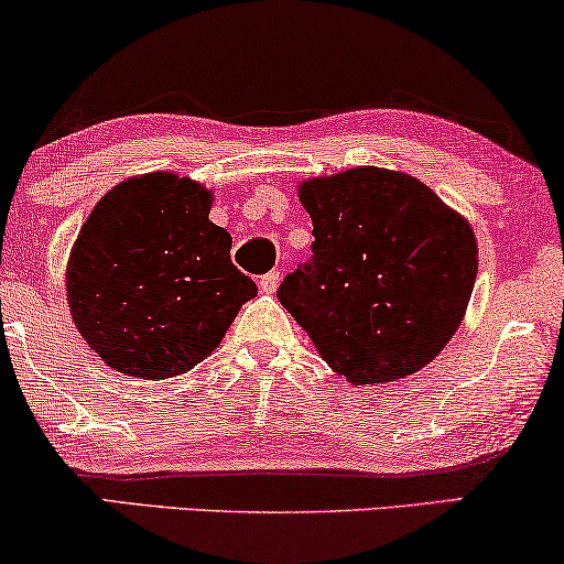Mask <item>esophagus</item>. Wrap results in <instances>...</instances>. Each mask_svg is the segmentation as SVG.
Here are the masks:
<instances>
[{
    "instance_id": "obj_1",
    "label": "esophagus",
    "mask_w": 564,
    "mask_h": 564,
    "mask_svg": "<svg viewBox=\"0 0 564 564\" xmlns=\"http://www.w3.org/2000/svg\"><path fill=\"white\" fill-rule=\"evenodd\" d=\"M259 288L261 292H267V295H272V292H276V288H280V272H269L261 276Z\"/></svg>"
}]
</instances>
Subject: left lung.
Here are the masks:
<instances>
[{
  "label": "left lung",
  "instance_id": "1",
  "mask_svg": "<svg viewBox=\"0 0 564 564\" xmlns=\"http://www.w3.org/2000/svg\"><path fill=\"white\" fill-rule=\"evenodd\" d=\"M313 253L276 297L349 383L412 376L456 332L477 280V240L433 188L386 167L300 186Z\"/></svg>",
  "mask_w": 564,
  "mask_h": 564
}]
</instances>
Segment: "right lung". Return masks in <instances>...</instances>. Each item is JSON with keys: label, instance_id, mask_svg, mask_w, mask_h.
I'll list each match as a JSON object with an SVG mask.
<instances>
[{"label": "right lung", "instance_id": "1", "mask_svg": "<svg viewBox=\"0 0 564 564\" xmlns=\"http://www.w3.org/2000/svg\"><path fill=\"white\" fill-rule=\"evenodd\" d=\"M188 178H129L95 204L67 267L72 318L113 370L171 378L215 352L256 284Z\"/></svg>", "mask_w": 564, "mask_h": 564}]
</instances>
